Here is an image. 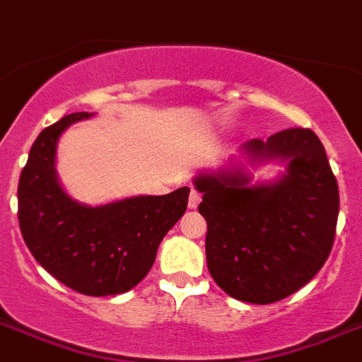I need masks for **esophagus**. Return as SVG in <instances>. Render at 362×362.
<instances>
[{"label":"esophagus","mask_w":362,"mask_h":362,"mask_svg":"<svg viewBox=\"0 0 362 362\" xmlns=\"http://www.w3.org/2000/svg\"><path fill=\"white\" fill-rule=\"evenodd\" d=\"M199 202H202V194L197 192V190H192V192H190V197H188V206H190V209H197Z\"/></svg>","instance_id":"esophagus-1"}]
</instances>
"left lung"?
Returning <instances> with one entry per match:
<instances>
[{"mask_svg":"<svg viewBox=\"0 0 362 362\" xmlns=\"http://www.w3.org/2000/svg\"><path fill=\"white\" fill-rule=\"evenodd\" d=\"M252 160H287L276 183L249 187L242 168L202 174L206 265L227 295L273 304L298 291L326 264L335 240L339 187L320 139L287 128L243 146Z\"/></svg>","mask_w":362,"mask_h":362,"instance_id":"left-lung-1","label":"left lung"}]
</instances>
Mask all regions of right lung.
<instances>
[{"label": "right lung", "mask_w": 362, "mask_h": 362, "mask_svg": "<svg viewBox=\"0 0 362 362\" xmlns=\"http://www.w3.org/2000/svg\"><path fill=\"white\" fill-rule=\"evenodd\" d=\"M88 117L66 115L34 141L18 185V221L36 262L64 286L89 296L119 295L151 269L160 240L187 211L190 188L102 206L73 202L54 172L57 143Z\"/></svg>", "instance_id": "add662e5"}]
</instances>
